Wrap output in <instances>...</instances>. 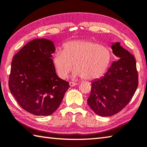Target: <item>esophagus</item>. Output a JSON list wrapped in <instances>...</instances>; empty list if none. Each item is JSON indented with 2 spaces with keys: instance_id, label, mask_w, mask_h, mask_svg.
Listing matches in <instances>:
<instances>
[{
  "instance_id": "esophagus-1",
  "label": "esophagus",
  "mask_w": 147,
  "mask_h": 147,
  "mask_svg": "<svg viewBox=\"0 0 147 147\" xmlns=\"http://www.w3.org/2000/svg\"><path fill=\"white\" fill-rule=\"evenodd\" d=\"M76 85H77V83L75 82H69V85L71 86V87H74V86H76Z\"/></svg>"
}]
</instances>
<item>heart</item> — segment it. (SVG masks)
Segmentation results:
<instances>
[{"label": "heart", "mask_w": 147, "mask_h": 147, "mask_svg": "<svg viewBox=\"0 0 147 147\" xmlns=\"http://www.w3.org/2000/svg\"><path fill=\"white\" fill-rule=\"evenodd\" d=\"M111 58L110 49L99 42L92 40H76L65 43L63 51H56L53 62L62 78L68 76L74 64L73 76L93 80L105 73Z\"/></svg>", "instance_id": "b5f03b06"}]
</instances>
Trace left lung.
Here are the masks:
<instances>
[{
	"label": "left lung",
	"instance_id": "obj_1",
	"mask_svg": "<svg viewBox=\"0 0 147 147\" xmlns=\"http://www.w3.org/2000/svg\"><path fill=\"white\" fill-rule=\"evenodd\" d=\"M114 62L105 76L91 83L87 102L95 113L110 117L127 106L138 86V74L134 57L123 48L119 42L112 45Z\"/></svg>",
	"mask_w": 147,
	"mask_h": 147
}]
</instances>
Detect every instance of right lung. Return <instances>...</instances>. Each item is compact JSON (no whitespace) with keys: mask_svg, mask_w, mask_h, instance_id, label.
I'll return each instance as SVG.
<instances>
[{"mask_svg":"<svg viewBox=\"0 0 147 147\" xmlns=\"http://www.w3.org/2000/svg\"><path fill=\"white\" fill-rule=\"evenodd\" d=\"M55 51L52 41L36 39L25 45L12 60L9 88L18 105L34 115L52 114L70 87L57 75L51 59Z\"/></svg>","mask_w":147,"mask_h":147,"instance_id":"right-lung-1","label":"right lung"}]
</instances>
